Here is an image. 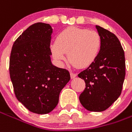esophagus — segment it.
Returning a JSON list of instances; mask_svg holds the SVG:
<instances>
[{
  "label": "esophagus",
  "mask_w": 132,
  "mask_h": 132,
  "mask_svg": "<svg viewBox=\"0 0 132 132\" xmlns=\"http://www.w3.org/2000/svg\"><path fill=\"white\" fill-rule=\"evenodd\" d=\"M70 75H71V79H73V78H75L76 76V73H75L71 72V73H70Z\"/></svg>",
  "instance_id": "34e87169"
}]
</instances>
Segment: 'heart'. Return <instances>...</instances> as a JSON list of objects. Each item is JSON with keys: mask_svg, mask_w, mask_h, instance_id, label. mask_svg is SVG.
<instances>
[{"mask_svg": "<svg viewBox=\"0 0 132 132\" xmlns=\"http://www.w3.org/2000/svg\"><path fill=\"white\" fill-rule=\"evenodd\" d=\"M102 38L94 30L78 27H69L61 31L56 41L51 44L53 57L62 63L69 60L77 67H86L94 62L101 51Z\"/></svg>", "mask_w": 132, "mask_h": 132, "instance_id": "b5f03b06", "label": "heart"}]
</instances>
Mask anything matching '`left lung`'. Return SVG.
Here are the masks:
<instances>
[{
  "mask_svg": "<svg viewBox=\"0 0 132 132\" xmlns=\"http://www.w3.org/2000/svg\"><path fill=\"white\" fill-rule=\"evenodd\" d=\"M102 38L97 58L78 76L86 84L79 96L82 106L90 111L107 109L120 96L125 78V57L118 38L111 32L96 26Z\"/></svg>",
  "mask_w": 132,
  "mask_h": 132,
  "instance_id": "8db88e82",
  "label": "left lung"
}]
</instances>
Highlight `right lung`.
<instances>
[{
    "instance_id": "right-lung-1",
    "label": "right lung",
    "mask_w": 132,
    "mask_h": 132,
    "mask_svg": "<svg viewBox=\"0 0 132 132\" xmlns=\"http://www.w3.org/2000/svg\"><path fill=\"white\" fill-rule=\"evenodd\" d=\"M49 24L31 25L12 47L9 72L15 96L29 111L46 114L59 103L61 91L71 79L69 71L51 61Z\"/></svg>"
}]
</instances>
